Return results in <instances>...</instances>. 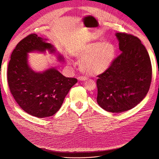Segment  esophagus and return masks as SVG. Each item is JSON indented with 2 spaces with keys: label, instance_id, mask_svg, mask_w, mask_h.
I'll use <instances>...</instances> for the list:
<instances>
[{
  "label": "esophagus",
  "instance_id": "1",
  "mask_svg": "<svg viewBox=\"0 0 159 159\" xmlns=\"http://www.w3.org/2000/svg\"><path fill=\"white\" fill-rule=\"evenodd\" d=\"M78 80L79 81H85L86 80H87V78H86L85 77H78Z\"/></svg>",
  "mask_w": 159,
  "mask_h": 159
}]
</instances>
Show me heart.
Returning <instances> with one entry per match:
<instances>
[{
	"mask_svg": "<svg viewBox=\"0 0 159 159\" xmlns=\"http://www.w3.org/2000/svg\"><path fill=\"white\" fill-rule=\"evenodd\" d=\"M116 50L110 42L93 41L75 48L74 56L80 62V70L94 76L106 71L113 62Z\"/></svg>",
	"mask_w": 159,
	"mask_h": 159,
	"instance_id": "heart-1",
	"label": "heart"
}]
</instances>
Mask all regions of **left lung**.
Instances as JSON below:
<instances>
[{
	"mask_svg": "<svg viewBox=\"0 0 159 159\" xmlns=\"http://www.w3.org/2000/svg\"><path fill=\"white\" fill-rule=\"evenodd\" d=\"M115 36L121 53L98 76L97 102L107 111L121 113L145 98L151 83L152 67L148 52L137 37L119 32Z\"/></svg>",
	"mask_w": 159,
	"mask_h": 159,
	"instance_id": "left-lung-1",
	"label": "left lung"
}]
</instances>
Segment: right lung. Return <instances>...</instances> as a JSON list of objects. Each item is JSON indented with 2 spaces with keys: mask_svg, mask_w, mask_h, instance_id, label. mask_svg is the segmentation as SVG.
Masks as SVG:
<instances>
[{
  "mask_svg": "<svg viewBox=\"0 0 159 159\" xmlns=\"http://www.w3.org/2000/svg\"><path fill=\"white\" fill-rule=\"evenodd\" d=\"M46 41L36 34L22 39L12 53L7 71L9 88L16 103L25 112L39 118L54 115L60 109L70 89L78 81L75 78H66L56 67L42 72L30 68L28 53L32 52L48 51L56 54L60 61H64V57Z\"/></svg>",
  "mask_w": 159,
  "mask_h": 159,
  "instance_id": "obj_1",
  "label": "right lung"
}]
</instances>
